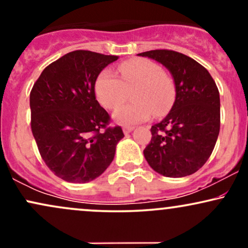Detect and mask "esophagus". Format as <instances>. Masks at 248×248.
<instances>
[{
  "instance_id": "obj_1",
  "label": "esophagus",
  "mask_w": 248,
  "mask_h": 248,
  "mask_svg": "<svg viewBox=\"0 0 248 248\" xmlns=\"http://www.w3.org/2000/svg\"><path fill=\"white\" fill-rule=\"evenodd\" d=\"M133 129H134V127H124V128H122V130H124V135H127V134L132 133Z\"/></svg>"
}]
</instances>
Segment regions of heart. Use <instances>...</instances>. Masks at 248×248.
Returning a JSON list of instances; mask_svg holds the SVG:
<instances>
[{"instance_id":"1","label":"heart","mask_w":248,"mask_h":248,"mask_svg":"<svg viewBox=\"0 0 248 248\" xmlns=\"http://www.w3.org/2000/svg\"><path fill=\"white\" fill-rule=\"evenodd\" d=\"M120 78L110 70L99 73L94 93L101 106L115 109L124 101L126 91L136 87V102L115 110L113 120L122 126H133L149 120L154 114L163 115L171 107L175 87L158 64L149 59H130L118 66Z\"/></svg>"}]
</instances>
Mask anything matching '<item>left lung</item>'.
Instances as JSON below:
<instances>
[{
  "label": "left lung",
  "mask_w": 248,
  "mask_h": 248,
  "mask_svg": "<svg viewBox=\"0 0 248 248\" xmlns=\"http://www.w3.org/2000/svg\"><path fill=\"white\" fill-rule=\"evenodd\" d=\"M158 62L171 73L176 98L171 110L152 126L144 157L166 177H184L209 160L220 129V99L211 75L195 59L171 50L139 53Z\"/></svg>",
  "instance_id": "1"
}]
</instances>
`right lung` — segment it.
Here are the masks:
<instances>
[{
  "label": "right lung",
  "mask_w": 248,
  "mask_h": 248,
  "mask_svg": "<svg viewBox=\"0 0 248 248\" xmlns=\"http://www.w3.org/2000/svg\"><path fill=\"white\" fill-rule=\"evenodd\" d=\"M118 56L86 50L46 66L30 93L31 130L45 164L70 183H87L112 163L121 127L95 99L96 77Z\"/></svg>",
  "instance_id": "1"
}]
</instances>
